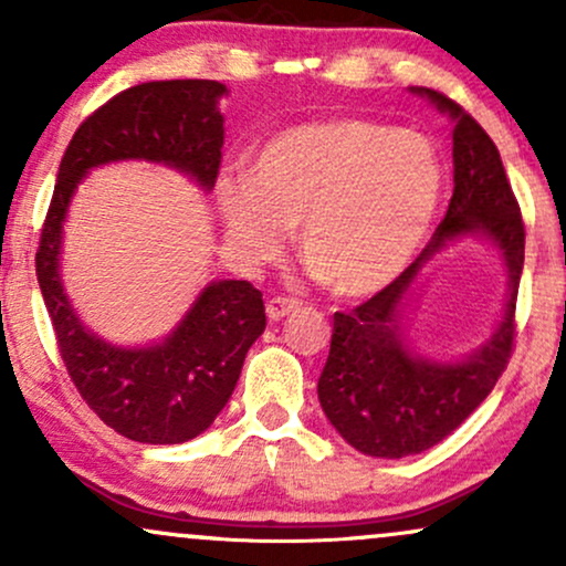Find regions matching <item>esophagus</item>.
Segmentation results:
<instances>
[{
	"label": "esophagus",
	"mask_w": 566,
	"mask_h": 566,
	"mask_svg": "<svg viewBox=\"0 0 566 566\" xmlns=\"http://www.w3.org/2000/svg\"><path fill=\"white\" fill-rule=\"evenodd\" d=\"M297 308H301V303L292 301V297H271V301L265 303V314H269L271 322H279L284 319V316L295 314Z\"/></svg>",
	"instance_id": "obj_1"
}]
</instances>
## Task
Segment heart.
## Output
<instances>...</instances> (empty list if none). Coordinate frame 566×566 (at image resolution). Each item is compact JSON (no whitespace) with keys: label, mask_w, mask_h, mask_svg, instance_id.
<instances>
[{"label":"heart","mask_w":566,"mask_h":566,"mask_svg":"<svg viewBox=\"0 0 566 566\" xmlns=\"http://www.w3.org/2000/svg\"><path fill=\"white\" fill-rule=\"evenodd\" d=\"M444 161L420 133L340 116L276 133L255 151L250 180L218 188L226 237L252 263L282 258L301 226L305 265L333 295L361 301L407 271L423 247Z\"/></svg>","instance_id":"1"}]
</instances>
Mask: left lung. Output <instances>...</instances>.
Returning a JSON list of instances; mask_svg holds the SVG:
<instances>
[{"instance_id": "1", "label": "left lung", "mask_w": 566, "mask_h": 566, "mask_svg": "<svg viewBox=\"0 0 566 566\" xmlns=\"http://www.w3.org/2000/svg\"><path fill=\"white\" fill-rule=\"evenodd\" d=\"M452 119L454 191L426 250L391 287L335 314L333 343L322 369L319 405L354 450L373 458H407L439 444L490 396L513 348L518 279L524 269V223L497 146L458 103L412 87ZM465 235L486 238L504 258L510 297L499 327L463 360L437 363L406 343V305L426 262Z\"/></svg>"}]
</instances>
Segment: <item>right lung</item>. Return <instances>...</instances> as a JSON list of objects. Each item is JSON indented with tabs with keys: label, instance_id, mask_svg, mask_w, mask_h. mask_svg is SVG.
<instances>
[{
	"label": "right lung",
	"instance_id": "right-lung-1",
	"mask_svg": "<svg viewBox=\"0 0 566 566\" xmlns=\"http://www.w3.org/2000/svg\"><path fill=\"white\" fill-rule=\"evenodd\" d=\"M212 80L143 82L114 95L82 122L57 170L36 250V279L76 391L122 437L140 444H184L212 426L231 399L244 356L265 329L261 290L239 279L210 282L165 340L114 346L84 327L61 279L63 223L76 186L112 161H154L212 191L223 148Z\"/></svg>",
	"mask_w": 566,
	"mask_h": 566
}]
</instances>
